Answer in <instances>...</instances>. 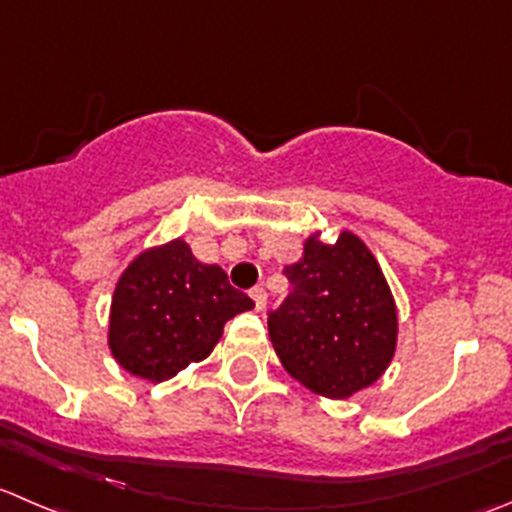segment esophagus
<instances>
[{
    "label": "esophagus",
    "mask_w": 512,
    "mask_h": 512,
    "mask_svg": "<svg viewBox=\"0 0 512 512\" xmlns=\"http://www.w3.org/2000/svg\"><path fill=\"white\" fill-rule=\"evenodd\" d=\"M250 297H252V300H255V310H257V312L265 310V305H267V292L262 290V287H255V290L250 292Z\"/></svg>",
    "instance_id": "1"
}]
</instances>
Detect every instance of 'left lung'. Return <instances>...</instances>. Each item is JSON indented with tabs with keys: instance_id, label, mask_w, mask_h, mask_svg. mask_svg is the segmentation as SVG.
<instances>
[{
	"instance_id": "obj_1",
	"label": "left lung",
	"mask_w": 512,
	"mask_h": 512,
	"mask_svg": "<svg viewBox=\"0 0 512 512\" xmlns=\"http://www.w3.org/2000/svg\"><path fill=\"white\" fill-rule=\"evenodd\" d=\"M285 275L295 290L267 320L282 367L330 400L380 380L398 347V305L370 247L347 230L322 242L317 230Z\"/></svg>"
}]
</instances>
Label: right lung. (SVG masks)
<instances>
[{"label":"right lung","instance_id":"obj_1","mask_svg":"<svg viewBox=\"0 0 512 512\" xmlns=\"http://www.w3.org/2000/svg\"><path fill=\"white\" fill-rule=\"evenodd\" d=\"M252 307L220 265L200 262L177 237L147 247L119 275L109 305V352L130 375L165 382L205 360L225 322Z\"/></svg>","mask_w":512,"mask_h":512}]
</instances>
